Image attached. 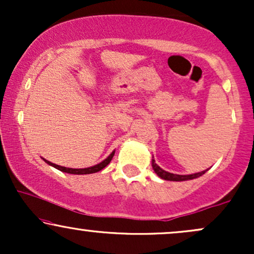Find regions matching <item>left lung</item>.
Masks as SVG:
<instances>
[{
  "label": "left lung",
  "instance_id": "obj_1",
  "mask_svg": "<svg viewBox=\"0 0 254 254\" xmlns=\"http://www.w3.org/2000/svg\"><path fill=\"white\" fill-rule=\"evenodd\" d=\"M151 166H153V170L155 173L159 176L161 179L164 180H170V182H185V180H192L196 179V178H199L200 176H203L206 171H202L198 172V173H193V174H185V176H182V174H174V173H170V172L162 170L159 165L156 164L155 160H151Z\"/></svg>",
  "mask_w": 254,
  "mask_h": 254
}]
</instances>
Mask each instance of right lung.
I'll use <instances>...</instances> for the list:
<instances>
[{
	"label": "right lung",
	"instance_id": "add662e5",
	"mask_svg": "<svg viewBox=\"0 0 254 254\" xmlns=\"http://www.w3.org/2000/svg\"><path fill=\"white\" fill-rule=\"evenodd\" d=\"M115 151L116 150H113L112 153H111L110 155L106 157V159L103 160L101 162H99L98 165L90 166V167H87V168H68V167H63V166H60V165H56V164H52V162L48 161V160H45V159H43V160L48 165H50V166H52V167L57 168V170H60L61 172H64V173H69V174H92V173H97V172L101 171L103 168L106 167V166L111 162V160H112L113 155H115Z\"/></svg>",
	"mask_w": 254,
	"mask_h": 254
}]
</instances>
